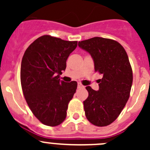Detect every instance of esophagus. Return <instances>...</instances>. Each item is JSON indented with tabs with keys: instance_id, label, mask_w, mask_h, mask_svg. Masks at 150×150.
I'll return each mask as SVG.
<instances>
[{
	"instance_id": "obj_1",
	"label": "esophagus",
	"mask_w": 150,
	"mask_h": 150,
	"mask_svg": "<svg viewBox=\"0 0 150 150\" xmlns=\"http://www.w3.org/2000/svg\"><path fill=\"white\" fill-rule=\"evenodd\" d=\"M78 88H84V86H83V85L81 84V83H78Z\"/></svg>"
}]
</instances>
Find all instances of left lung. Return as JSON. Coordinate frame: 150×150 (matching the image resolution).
I'll use <instances>...</instances> for the list:
<instances>
[{
	"mask_svg": "<svg viewBox=\"0 0 150 150\" xmlns=\"http://www.w3.org/2000/svg\"><path fill=\"white\" fill-rule=\"evenodd\" d=\"M78 46L91 54L95 72L102 76L99 91L86 87V118L96 126H107L117 118L129 99L133 72L128 55L118 42L109 38L94 37L79 41Z\"/></svg>",
	"mask_w": 150,
	"mask_h": 150,
	"instance_id": "1",
	"label": "left lung"
}]
</instances>
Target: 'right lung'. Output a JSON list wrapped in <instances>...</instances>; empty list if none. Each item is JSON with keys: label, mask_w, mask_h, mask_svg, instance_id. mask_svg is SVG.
<instances>
[{"label": "right lung", "mask_w": 150, "mask_h": 150, "mask_svg": "<svg viewBox=\"0 0 150 150\" xmlns=\"http://www.w3.org/2000/svg\"><path fill=\"white\" fill-rule=\"evenodd\" d=\"M77 46L78 41L46 35L33 42L22 57L20 79L25 100L38 120L48 126L65 120L68 104L76 91V81L65 83L59 76Z\"/></svg>", "instance_id": "1"}]
</instances>
